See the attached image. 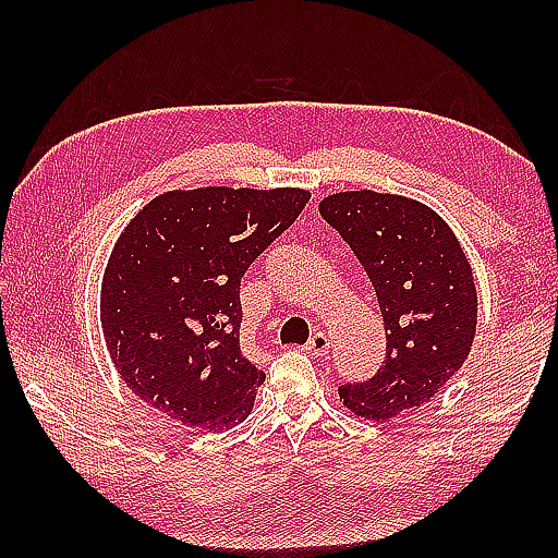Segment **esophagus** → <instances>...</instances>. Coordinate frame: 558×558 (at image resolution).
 Wrapping results in <instances>:
<instances>
[{
    "label": "esophagus",
    "mask_w": 558,
    "mask_h": 558,
    "mask_svg": "<svg viewBox=\"0 0 558 558\" xmlns=\"http://www.w3.org/2000/svg\"><path fill=\"white\" fill-rule=\"evenodd\" d=\"M304 350L310 352L312 357H326L328 350H330V340H328L326 333H322V330H318V333H314V336L310 338V342H306Z\"/></svg>",
    "instance_id": "34e87169"
}]
</instances>
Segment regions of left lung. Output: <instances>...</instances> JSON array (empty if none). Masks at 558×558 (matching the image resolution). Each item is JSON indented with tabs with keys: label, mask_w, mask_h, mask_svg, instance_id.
<instances>
[{
	"label": "left lung",
	"mask_w": 558,
	"mask_h": 558,
	"mask_svg": "<svg viewBox=\"0 0 558 558\" xmlns=\"http://www.w3.org/2000/svg\"><path fill=\"white\" fill-rule=\"evenodd\" d=\"M318 213L369 276L386 326L384 366L340 386L342 405L376 422L424 405L475 340L477 290L465 252L438 213L405 196L342 192Z\"/></svg>",
	"instance_id": "obj_1"
}]
</instances>
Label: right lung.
Returning a JSON list of instances; mask_svg holds the SVG:
<instances>
[{
	"mask_svg": "<svg viewBox=\"0 0 558 558\" xmlns=\"http://www.w3.org/2000/svg\"><path fill=\"white\" fill-rule=\"evenodd\" d=\"M306 201L304 189L206 186L136 213L105 268L100 322L141 400L210 432L248 417L266 374L240 348V282Z\"/></svg>",
	"mask_w": 558,
	"mask_h": 558,
	"instance_id": "1",
	"label": "right lung"
}]
</instances>
